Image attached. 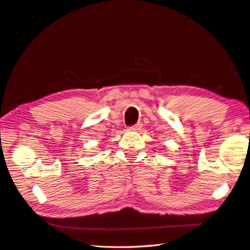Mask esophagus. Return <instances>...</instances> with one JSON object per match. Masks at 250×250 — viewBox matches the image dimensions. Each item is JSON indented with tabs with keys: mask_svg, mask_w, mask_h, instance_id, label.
I'll use <instances>...</instances> for the list:
<instances>
[{
	"mask_svg": "<svg viewBox=\"0 0 250 250\" xmlns=\"http://www.w3.org/2000/svg\"><path fill=\"white\" fill-rule=\"evenodd\" d=\"M141 129H142V124H136V125L129 126V128H128L129 131H139Z\"/></svg>",
	"mask_w": 250,
	"mask_h": 250,
	"instance_id": "34e87169",
	"label": "esophagus"
}]
</instances>
